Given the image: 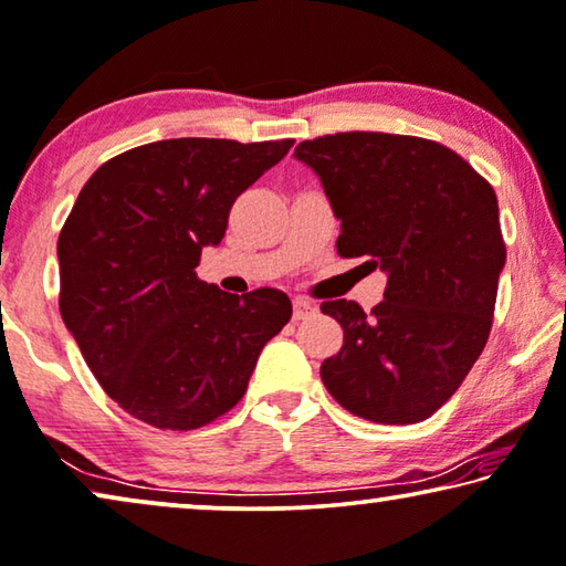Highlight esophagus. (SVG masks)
I'll list each match as a JSON object with an SVG mask.
<instances>
[{"instance_id": "34e87169", "label": "esophagus", "mask_w": 566, "mask_h": 566, "mask_svg": "<svg viewBox=\"0 0 566 566\" xmlns=\"http://www.w3.org/2000/svg\"><path fill=\"white\" fill-rule=\"evenodd\" d=\"M317 312V305L307 297H297L294 300V319H307Z\"/></svg>"}]
</instances>
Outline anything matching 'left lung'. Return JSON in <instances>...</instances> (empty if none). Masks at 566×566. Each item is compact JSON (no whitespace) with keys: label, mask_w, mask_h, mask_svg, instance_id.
Here are the masks:
<instances>
[{"label":"left lung","mask_w":566,"mask_h":566,"mask_svg":"<svg viewBox=\"0 0 566 566\" xmlns=\"http://www.w3.org/2000/svg\"><path fill=\"white\" fill-rule=\"evenodd\" d=\"M340 221L337 254L386 274L370 312L323 302L343 348L319 366L325 389L360 419L415 424L465 381L493 323L505 247L491 185L437 142L345 132L302 142Z\"/></svg>","instance_id":"1"}]
</instances>
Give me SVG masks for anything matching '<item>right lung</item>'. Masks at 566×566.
Masks as SVG:
<instances>
[{"mask_svg":"<svg viewBox=\"0 0 566 566\" xmlns=\"http://www.w3.org/2000/svg\"><path fill=\"white\" fill-rule=\"evenodd\" d=\"M294 145L163 139L108 159L57 239L61 315L104 391L159 429H198L235 407L259 353L290 323L280 290L200 282L233 200Z\"/></svg>","mask_w":566,"mask_h":566,"instance_id":"right-lung-1","label":"right lung"}]
</instances>
